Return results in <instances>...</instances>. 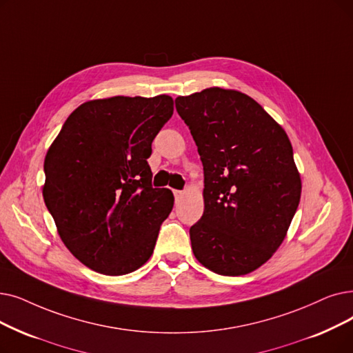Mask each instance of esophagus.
Here are the masks:
<instances>
[{
  "label": "esophagus",
  "mask_w": 353,
  "mask_h": 353,
  "mask_svg": "<svg viewBox=\"0 0 353 353\" xmlns=\"http://www.w3.org/2000/svg\"><path fill=\"white\" fill-rule=\"evenodd\" d=\"M174 196H176V201H179V199H181L183 196H185V192H183V190H174Z\"/></svg>",
  "instance_id": "34e87169"
}]
</instances>
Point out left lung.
I'll list each match as a JSON object with an SVG mask.
<instances>
[{
	"label": "left lung",
	"mask_w": 353,
	"mask_h": 353,
	"mask_svg": "<svg viewBox=\"0 0 353 353\" xmlns=\"http://www.w3.org/2000/svg\"><path fill=\"white\" fill-rule=\"evenodd\" d=\"M205 173L201 221L192 250L208 270L245 275L265 264L284 241L301 196L293 147L256 101L208 88L176 98Z\"/></svg>",
	"instance_id": "1"
}]
</instances>
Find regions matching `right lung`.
<instances>
[{"label":"right lung","mask_w":353,"mask_h":353,"mask_svg":"<svg viewBox=\"0 0 353 353\" xmlns=\"http://www.w3.org/2000/svg\"><path fill=\"white\" fill-rule=\"evenodd\" d=\"M173 98L88 101L66 119L44 159L43 199L74 258L105 275L143 267L170 214L172 190L151 186V143Z\"/></svg>","instance_id":"add662e5"}]
</instances>
